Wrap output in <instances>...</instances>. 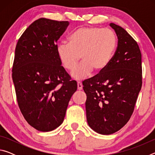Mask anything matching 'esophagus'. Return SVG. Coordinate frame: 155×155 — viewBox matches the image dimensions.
I'll return each mask as SVG.
<instances>
[{
    "mask_svg": "<svg viewBox=\"0 0 155 155\" xmlns=\"http://www.w3.org/2000/svg\"><path fill=\"white\" fill-rule=\"evenodd\" d=\"M77 87H78V90H83V85H82V83H80V82H78L77 83Z\"/></svg>",
    "mask_w": 155,
    "mask_h": 155,
    "instance_id": "34e87169",
    "label": "esophagus"
}]
</instances>
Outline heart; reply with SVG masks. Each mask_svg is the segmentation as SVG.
Returning a JSON list of instances; mask_svg holds the SVG:
<instances>
[{"instance_id": "heart-1", "label": "heart", "mask_w": 155, "mask_h": 155, "mask_svg": "<svg viewBox=\"0 0 155 155\" xmlns=\"http://www.w3.org/2000/svg\"><path fill=\"white\" fill-rule=\"evenodd\" d=\"M117 38L110 28L96 27H82L69 37V42L57 45L56 51L59 61L65 69L72 70L81 57L83 61L74 68L71 77L83 80L93 70L101 72L111 61L116 47Z\"/></svg>"}]
</instances>
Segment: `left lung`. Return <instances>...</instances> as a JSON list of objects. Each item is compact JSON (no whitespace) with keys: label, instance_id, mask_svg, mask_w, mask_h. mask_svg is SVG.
<instances>
[{"label":"left lung","instance_id":"8db88e82","mask_svg":"<svg viewBox=\"0 0 155 155\" xmlns=\"http://www.w3.org/2000/svg\"><path fill=\"white\" fill-rule=\"evenodd\" d=\"M117 47L105 69L83 82L88 125L101 135L113 134L132 115L142 84L141 54L127 31L111 23Z\"/></svg>","mask_w":155,"mask_h":155}]
</instances>
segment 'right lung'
I'll list each match as a JSON object with an SVG mask.
<instances>
[{
    "label": "right lung",
    "instance_id": "add662e5",
    "mask_svg": "<svg viewBox=\"0 0 155 155\" xmlns=\"http://www.w3.org/2000/svg\"><path fill=\"white\" fill-rule=\"evenodd\" d=\"M68 25V21L40 18L25 30L15 47L12 78L18 106L28 124L42 132L62 124L77 90L56 51Z\"/></svg>",
    "mask_w": 155,
    "mask_h": 155
}]
</instances>
